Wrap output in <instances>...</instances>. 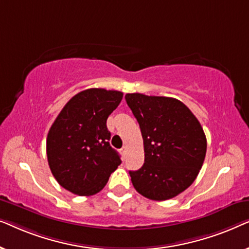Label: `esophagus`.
Returning <instances> with one entry per match:
<instances>
[{"label": "esophagus", "mask_w": 249, "mask_h": 249, "mask_svg": "<svg viewBox=\"0 0 249 249\" xmlns=\"http://www.w3.org/2000/svg\"><path fill=\"white\" fill-rule=\"evenodd\" d=\"M121 153H122V154H124V155H125V153H127V146H122V148H121Z\"/></svg>", "instance_id": "esophagus-1"}]
</instances>
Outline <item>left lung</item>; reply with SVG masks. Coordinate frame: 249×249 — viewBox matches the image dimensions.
<instances>
[{"mask_svg": "<svg viewBox=\"0 0 249 249\" xmlns=\"http://www.w3.org/2000/svg\"><path fill=\"white\" fill-rule=\"evenodd\" d=\"M124 97L144 141V165L129 171L132 185L146 198H173L195 181L202 169L207 146L202 125L176 98L139 93Z\"/></svg>", "mask_w": 249, "mask_h": 249, "instance_id": "obj_1", "label": "left lung"}]
</instances>
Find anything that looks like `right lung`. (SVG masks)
I'll list each match as a JSON object with an SVG mask.
<instances>
[{
  "label": "right lung",
  "mask_w": 249,
  "mask_h": 249,
  "mask_svg": "<svg viewBox=\"0 0 249 249\" xmlns=\"http://www.w3.org/2000/svg\"><path fill=\"white\" fill-rule=\"evenodd\" d=\"M124 93L89 88L71 98L50 128L46 154L56 181L72 194L90 196L101 192L121 164L110 146L107 120Z\"/></svg>",
  "instance_id": "add662e5"
}]
</instances>
